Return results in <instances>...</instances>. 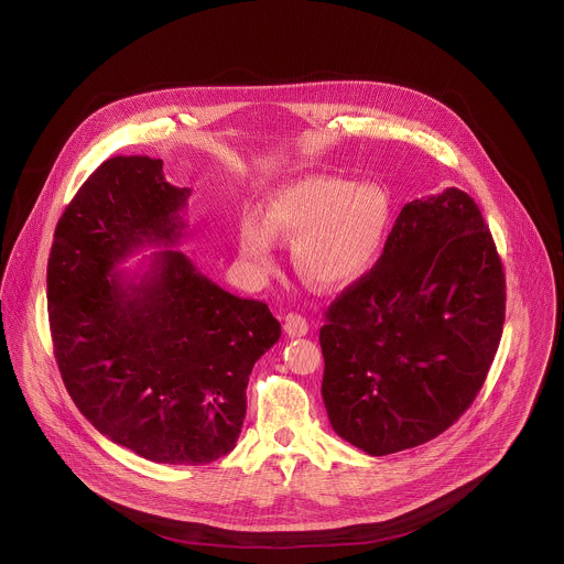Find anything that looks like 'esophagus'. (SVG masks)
<instances>
[{
  "label": "esophagus",
  "mask_w": 564,
  "mask_h": 564,
  "mask_svg": "<svg viewBox=\"0 0 564 564\" xmlns=\"http://www.w3.org/2000/svg\"><path fill=\"white\" fill-rule=\"evenodd\" d=\"M307 332H310V325H307V321L301 314H288V318H285V334L288 336L301 338Z\"/></svg>",
  "instance_id": "esophagus-1"
}]
</instances>
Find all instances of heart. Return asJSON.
Returning <instances> with one entry per match:
<instances>
[{
  "label": "heart",
  "instance_id": "1",
  "mask_svg": "<svg viewBox=\"0 0 564 564\" xmlns=\"http://www.w3.org/2000/svg\"><path fill=\"white\" fill-rule=\"evenodd\" d=\"M390 226V198L375 183L305 176L276 189L261 223L239 226V254L254 274L274 268V239L292 241L296 272L321 288L361 279L377 261Z\"/></svg>",
  "mask_w": 564,
  "mask_h": 564
}]
</instances>
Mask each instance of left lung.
<instances>
[{
	"label": "left lung",
	"mask_w": 564,
	"mask_h": 564,
	"mask_svg": "<svg viewBox=\"0 0 564 564\" xmlns=\"http://www.w3.org/2000/svg\"><path fill=\"white\" fill-rule=\"evenodd\" d=\"M506 321V274L462 189L408 203L375 268L325 314L323 399L368 455L434 441L470 408Z\"/></svg>",
	"instance_id": "left-lung-1"
}]
</instances>
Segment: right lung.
<instances>
[{
    "mask_svg": "<svg viewBox=\"0 0 564 564\" xmlns=\"http://www.w3.org/2000/svg\"><path fill=\"white\" fill-rule=\"evenodd\" d=\"M189 194L165 181L161 159L105 161L54 230L47 314L83 416L145 459L198 466L235 447L248 375L281 325L174 248L154 252L139 281L113 272L145 243H178Z\"/></svg>",
    "mask_w": 564,
    "mask_h": 564,
    "instance_id": "add662e5",
    "label": "right lung"
}]
</instances>
